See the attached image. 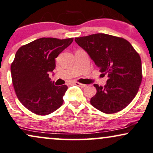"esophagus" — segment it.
Instances as JSON below:
<instances>
[{
  "instance_id": "1",
  "label": "esophagus",
  "mask_w": 153,
  "mask_h": 153,
  "mask_svg": "<svg viewBox=\"0 0 153 153\" xmlns=\"http://www.w3.org/2000/svg\"><path fill=\"white\" fill-rule=\"evenodd\" d=\"M75 85H77V86H79V87H80V88H85L86 86V85L80 83V82H75Z\"/></svg>"
}]
</instances>
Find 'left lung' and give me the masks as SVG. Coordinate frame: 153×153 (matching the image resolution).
Segmentation results:
<instances>
[{"instance_id":"left-lung-1","label":"left lung","mask_w":153,"mask_h":153,"mask_svg":"<svg viewBox=\"0 0 153 153\" xmlns=\"http://www.w3.org/2000/svg\"><path fill=\"white\" fill-rule=\"evenodd\" d=\"M75 41L109 78L103 87L94 84L97 93L91 104L107 114L124 109L137 95L143 78L138 53L128 40L105 33L75 38Z\"/></svg>"}]
</instances>
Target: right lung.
I'll list each match as a JSON object with an SVG mask.
<instances>
[{"label":"right lung","mask_w":153,"mask_h":153,"mask_svg":"<svg viewBox=\"0 0 153 153\" xmlns=\"http://www.w3.org/2000/svg\"><path fill=\"white\" fill-rule=\"evenodd\" d=\"M73 41V38H41L16 52L10 67L12 82L18 100L32 113L48 115L63 103L67 85H55L49 73L56 68L55 59Z\"/></svg>","instance_id":"obj_1"}]
</instances>
